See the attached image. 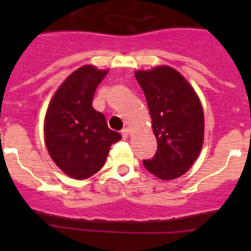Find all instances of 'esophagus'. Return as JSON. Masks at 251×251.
Segmentation results:
<instances>
[{
	"label": "esophagus",
	"instance_id": "obj_1",
	"mask_svg": "<svg viewBox=\"0 0 251 251\" xmlns=\"http://www.w3.org/2000/svg\"><path fill=\"white\" fill-rule=\"evenodd\" d=\"M129 133H130V129L129 128H124L123 130H122V136H123V138L126 139V138H128V137H129Z\"/></svg>",
	"mask_w": 251,
	"mask_h": 251
}]
</instances>
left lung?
Wrapping results in <instances>:
<instances>
[{
	"label": "left lung",
	"instance_id": "8db88e82",
	"mask_svg": "<svg viewBox=\"0 0 251 251\" xmlns=\"http://www.w3.org/2000/svg\"><path fill=\"white\" fill-rule=\"evenodd\" d=\"M147 99L157 152L143 161L148 172L163 181L178 178L202 150L205 117L202 104L181 73L167 65L134 73Z\"/></svg>",
	"mask_w": 251,
	"mask_h": 251
}]
</instances>
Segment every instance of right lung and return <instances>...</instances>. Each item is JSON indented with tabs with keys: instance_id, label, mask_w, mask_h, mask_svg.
Segmentation results:
<instances>
[{
	"instance_id": "right-lung-1",
	"label": "right lung",
	"mask_w": 251,
	"mask_h": 251,
	"mask_svg": "<svg viewBox=\"0 0 251 251\" xmlns=\"http://www.w3.org/2000/svg\"><path fill=\"white\" fill-rule=\"evenodd\" d=\"M108 69L84 65L66 77L52 95L44 121L48 152L64 174L89 178L104 166L110 146L122 138L93 108L94 93Z\"/></svg>"
}]
</instances>
